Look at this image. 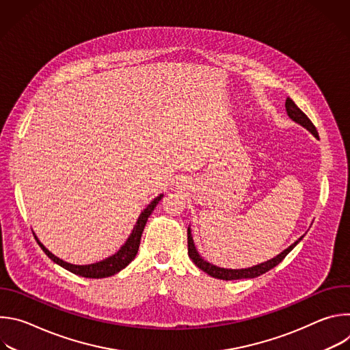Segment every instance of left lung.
I'll list each match as a JSON object with an SVG mask.
<instances>
[{
  "instance_id": "obj_1",
  "label": "left lung",
  "mask_w": 350,
  "mask_h": 350,
  "mask_svg": "<svg viewBox=\"0 0 350 350\" xmlns=\"http://www.w3.org/2000/svg\"><path fill=\"white\" fill-rule=\"evenodd\" d=\"M285 109H286V115L297 124L304 126L306 130H309L316 138H319V133L314 127V124L310 122V119L299 109L296 107V104L292 101L291 98H286L285 101ZM305 235H302L301 238H299L297 241H295L292 245H289L286 249H284V251L281 254H278L275 258L267 260V262H263L260 265H256V266H252V267H247V269H224V267H219L216 265H212L209 263L208 260H205L201 255H199L198 249L195 247V243H193V238H192V234H191V227H188V256L192 259V262L195 263V266H198L201 270H204L205 273H208L211 277H215V278H219V280H241V278H256L262 274H265L266 271L271 270L273 267H275L278 263L282 262V259L292 251V249L302 241Z\"/></svg>"
}]
</instances>
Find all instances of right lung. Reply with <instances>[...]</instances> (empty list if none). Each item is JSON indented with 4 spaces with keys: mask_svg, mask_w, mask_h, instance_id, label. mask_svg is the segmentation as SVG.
<instances>
[{
    "mask_svg": "<svg viewBox=\"0 0 350 350\" xmlns=\"http://www.w3.org/2000/svg\"><path fill=\"white\" fill-rule=\"evenodd\" d=\"M163 198V193H161L159 196L154 198V201H151V204H149L138 216L135 224H134V228L131 231V234L129 235V238L126 239V242L122 245V247L119 249V251L101 260V262H96V263H91V265H72V263H68L62 259H59L58 256H55L53 252H49L48 249L40 242V239L36 237L38 245L41 246L42 251L45 252V255L51 259L54 263L59 265L61 267L66 269L68 271L73 273V274H77V275H81V277H85V278H105V277H111L116 273H119L120 270H123L126 266H129V263L135 258L137 252H138V247H139V241H141V235H142V231H144V227L146 224V220L148 217L151 216V213L154 212V209L157 208V205L161 202V199Z\"/></svg>",
    "mask_w": 350,
    "mask_h": 350,
    "instance_id": "1",
    "label": "right lung"
}]
</instances>
